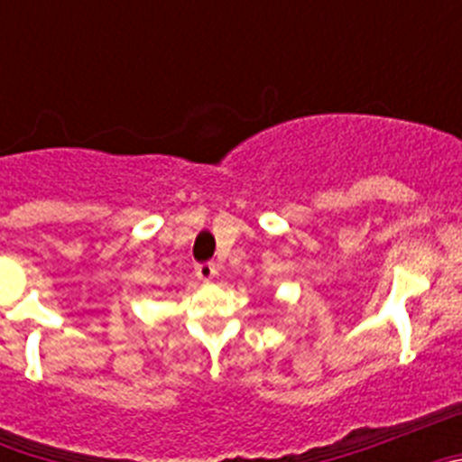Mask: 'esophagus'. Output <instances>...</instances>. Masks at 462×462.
Instances as JSON below:
<instances>
[{"instance_id":"34e87169","label":"esophagus","mask_w":462,"mask_h":462,"mask_svg":"<svg viewBox=\"0 0 462 462\" xmlns=\"http://www.w3.org/2000/svg\"><path fill=\"white\" fill-rule=\"evenodd\" d=\"M217 275V266L215 263H196V277L201 282H210Z\"/></svg>"}]
</instances>
